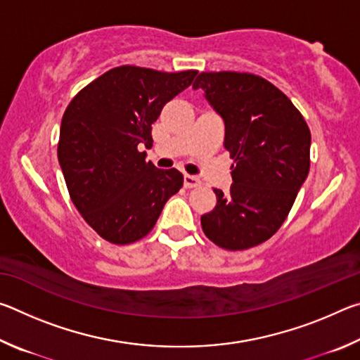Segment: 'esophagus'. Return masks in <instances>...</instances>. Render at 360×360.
Returning <instances> with one entry per match:
<instances>
[{
  "label": "esophagus",
  "mask_w": 360,
  "mask_h": 360,
  "mask_svg": "<svg viewBox=\"0 0 360 360\" xmlns=\"http://www.w3.org/2000/svg\"><path fill=\"white\" fill-rule=\"evenodd\" d=\"M202 186V181L198 178H195V176L191 174H186L184 176V187L186 188H193V187H200Z\"/></svg>",
  "instance_id": "34e87169"
}]
</instances>
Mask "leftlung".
I'll list each match as a JSON object with an SVG mask.
<instances>
[{"instance_id": "8db88e82", "label": "left lung", "mask_w": 360, "mask_h": 360, "mask_svg": "<svg viewBox=\"0 0 360 360\" xmlns=\"http://www.w3.org/2000/svg\"><path fill=\"white\" fill-rule=\"evenodd\" d=\"M192 87L221 114L233 158V184L227 193L214 188L217 203L202 229L222 249L254 248L288 217L309 172L311 133L294 103L252 72H200Z\"/></svg>"}]
</instances>
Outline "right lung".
Wrapping results in <instances>:
<instances>
[{
	"mask_svg": "<svg viewBox=\"0 0 360 360\" xmlns=\"http://www.w3.org/2000/svg\"><path fill=\"white\" fill-rule=\"evenodd\" d=\"M198 71H155L124 65L77 92L65 109L58 162L71 202L103 240L130 245L154 229L182 187L178 169L146 160L152 124Z\"/></svg>",
	"mask_w": 360,
	"mask_h": 360,
	"instance_id": "1",
	"label": "right lung"
}]
</instances>
